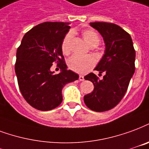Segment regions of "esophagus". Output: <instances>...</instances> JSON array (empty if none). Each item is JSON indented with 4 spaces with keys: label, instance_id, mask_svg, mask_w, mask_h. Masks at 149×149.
Returning a JSON list of instances; mask_svg holds the SVG:
<instances>
[{
    "label": "esophagus",
    "instance_id": "obj_1",
    "mask_svg": "<svg viewBox=\"0 0 149 149\" xmlns=\"http://www.w3.org/2000/svg\"><path fill=\"white\" fill-rule=\"evenodd\" d=\"M79 80H80V81H83V80H84V76H82V75H80V76H79Z\"/></svg>",
    "mask_w": 149,
    "mask_h": 149
}]
</instances>
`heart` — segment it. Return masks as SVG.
Masks as SVG:
<instances>
[{"mask_svg":"<svg viewBox=\"0 0 149 149\" xmlns=\"http://www.w3.org/2000/svg\"><path fill=\"white\" fill-rule=\"evenodd\" d=\"M82 36L87 43L91 47H97L100 42V38L94 30L87 29L82 31ZM72 34L68 33L61 42V51L65 55H69L72 50ZM95 59L92 57H80L74 55L68 61V66L72 71L77 73H85L95 65Z\"/></svg>","mask_w":149,"mask_h":149,"instance_id":"b5f03b06","label":"heart"}]
</instances>
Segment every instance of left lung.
I'll list each match as a JSON object with an SVG mask.
<instances>
[{"label":"left lung","mask_w":149,"mask_h":149,"mask_svg":"<svg viewBox=\"0 0 149 149\" xmlns=\"http://www.w3.org/2000/svg\"><path fill=\"white\" fill-rule=\"evenodd\" d=\"M101 34L106 45L105 54L95 70L104 72L100 79L93 72L84 77L94 84L92 92L84 97L91 111L103 112L116 107L127 91L135 72L136 53L131 36L121 27L112 23H90Z\"/></svg>","instance_id":"8db88e82"}]
</instances>
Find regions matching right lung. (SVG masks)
<instances>
[{
    "label": "right lung",
    "mask_w": 149,
    "mask_h": 149,
    "mask_svg": "<svg viewBox=\"0 0 149 149\" xmlns=\"http://www.w3.org/2000/svg\"><path fill=\"white\" fill-rule=\"evenodd\" d=\"M69 23L45 22L24 35L16 51L15 64L19 91L34 108L50 111L62 102L61 90L66 84L78 80L74 72L67 70L61 42L69 31ZM53 63L62 70L54 74Z\"/></svg>",
    "instance_id": "right-lung-1"
}]
</instances>
